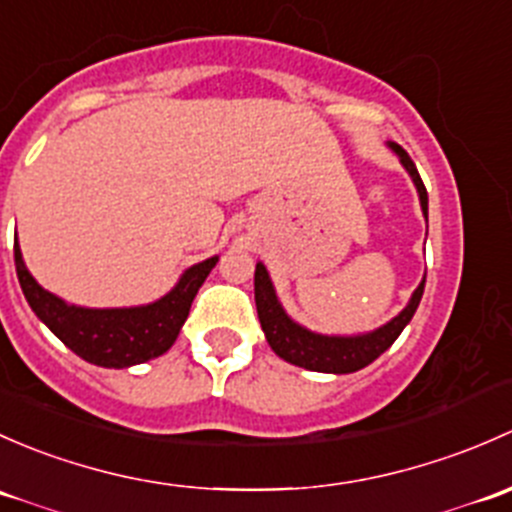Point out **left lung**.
<instances>
[{
    "label": "left lung",
    "mask_w": 512,
    "mask_h": 512,
    "mask_svg": "<svg viewBox=\"0 0 512 512\" xmlns=\"http://www.w3.org/2000/svg\"><path fill=\"white\" fill-rule=\"evenodd\" d=\"M387 147L399 157V162H402V167L407 170V175L412 177L416 194H419L421 212H424V219L429 221V194H426V187L424 182H421L419 172H416L412 157H409L407 150L399 147L397 142L389 140ZM424 283L426 273L424 278H421L419 286H416V291L412 293V298H409V303L402 308V313L394 315L389 323L379 325V328L370 330V333L357 335H323L315 333V330H308L305 325L295 323L291 315L286 313V308L281 305V300H278L271 276H268L266 266H263L261 261L256 263L254 295L263 335H266L268 345H271V350L276 352L281 360L310 372L350 374L367 367L370 362L377 360L384 350L392 347V342L397 340L399 333L409 325V320L414 318L421 295H424Z\"/></svg>",
    "instance_id": "left-lung-1"
}]
</instances>
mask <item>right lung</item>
<instances>
[{"mask_svg": "<svg viewBox=\"0 0 512 512\" xmlns=\"http://www.w3.org/2000/svg\"><path fill=\"white\" fill-rule=\"evenodd\" d=\"M217 261L219 256H212L189 266L175 286L152 303L130 305V308H83L41 288L26 268L19 241L14 244L19 286L36 318L68 350L91 365L108 367V370H125L165 355L175 345L194 295L207 281Z\"/></svg>", "mask_w": 512, "mask_h": 512, "instance_id": "1", "label": "right lung"}]
</instances>
